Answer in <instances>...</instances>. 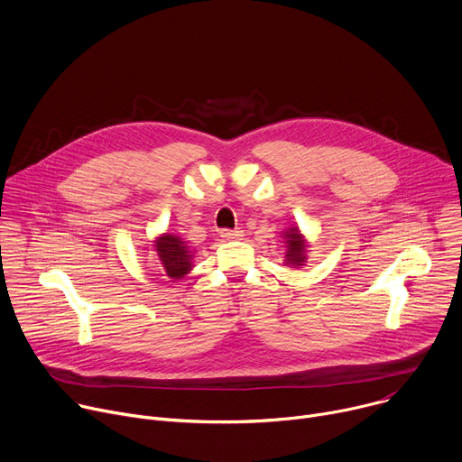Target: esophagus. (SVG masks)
<instances>
[{
  "label": "esophagus",
  "mask_w": 462,
  "mask_h": 462,
  "mask_svg": "<svg viewBox=\"0 0 462 462\" xmlns=\"http://www.w3.org/2000/svg\"><path fill=\"white\" fill-rule=\"evenodd\" d=\"M221 237L223 239H228V241H232V239H241L243 237V230H221Z\"/></svg>",
  "instance_id": "34e87169"
}]
</instances>
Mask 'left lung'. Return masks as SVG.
<instances>
[{"mask_svg": "<svg viewBox=\"0 0 462 462\" xmlns=\"http://www.w3.org/2000/svg\"><path fill=\"white\" fill-rule=\"evenodd\" d=\"M283 243H285V267L292 269H301L307 263V254H309V241L301 234V230L294 225L282 232Z\"/></svg>", "mask_w": 462, "mask_h": 462, "instance_id": "left-lung-1", "label": "left lung"}]
</instances>
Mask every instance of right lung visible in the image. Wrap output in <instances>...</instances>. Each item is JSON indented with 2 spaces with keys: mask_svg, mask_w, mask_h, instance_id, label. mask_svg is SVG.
<instances>
[{
  "mask_svg": "<svg viewBox=\"0 0 462 462\" xmlns=\"http://www.w3.org/2000/svg\"><path fill=\"white\" fill-rule=\"evenodd\" d=\"M152 248L162 267V276L170 282H179L189 274L193 269V250L186 245V241L175 234H161L152 241Z\"/></svg>",
  "mask_w": 462,
  "mask_h": 462,
  "instance_id": "add662e5",
  "label": "right lung"
}]
</instances>
